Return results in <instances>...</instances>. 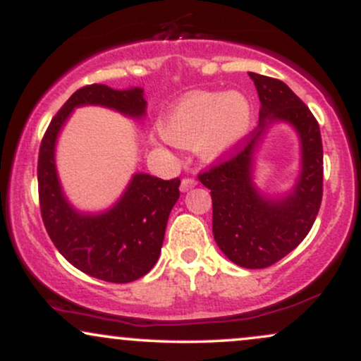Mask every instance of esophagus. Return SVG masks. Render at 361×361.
I'll return each instance as SVG.
<instances>
[{"instance_id":"34e87169","label":"esophagus","mask_w":361,"mask_h":361,"mask_svg":"<svg viewBox=\"0 0 361 361\" xmlns=\"http://www.w3.org/2000/svg\"><path fill=\"white\" fill-rule=\"evenodd\" d=\"M197 185V180H193V178H185L183 181H181V192H188L190 188H193V186Z\"/></svg>"}]
</instances>
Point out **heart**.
<instances>
[{"label": "heart", "instance_id": "heart-1", "mask_svg": "<svg viewBox=\"0 0 361 361\" xmlns=\"http://www.w3.org/2000/svg\"><path fill=\"white\" fill-rule=\"evenodd\" d=\"M255 114L241 91H193L161 120V132L176 146L193 147L205 163L222 159L251 134Z\"/></svg>", "mask_w": 361, "mask_h": 361}]
</instances>
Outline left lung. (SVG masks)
I'll use <instances>...</instances> for the list:
<instances>
[{
    "label": "left lung",
    "instance_id": "1",
    "mask_svg": "<svg viewBox=\"0 0 361 361\" xmlns=\"http://www.w3.org/2000/svg\"><path fill=\"white\" fill-rule=\"evenodd\" d=\"M259 122L238 154L198 176L212 195V233L238 267L258 270L280 261L309 234L322 200V140L317 120L283 81L250 73ZM287 123L300 137V175L287 192L264 194L254 180L255 157L269 128Z\"/></svg>",
    "mask_w": 361,
    "mask_h": 361
}]
</instances>
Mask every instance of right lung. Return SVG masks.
I'll use <instances>...</instances> for the list:
<instances>
[{
	"instance_id": "obj_1",
	"label": "right lung",
	"mask_w": 361,
	"mask_h": 361,
	"mask_svg": "<svg viewBox=\"0 0 361 361\" xmlns=\"http://www.w3.org/2000/svg\"><path fill=\"white\" fill-rule=\"evenodd\" d=\"M80 106H103L142 120L147 102L142 88L114 90L90 85L62 105L45 132L39 152V198L44 226L54 246L73 267L111 283H128L151 271L164 241L168 217L180 198V180L164 181L134 173L118 200L100 212L76 209L62 188L56 164L61 130Z\"/></svg>"
}]
</instances>
